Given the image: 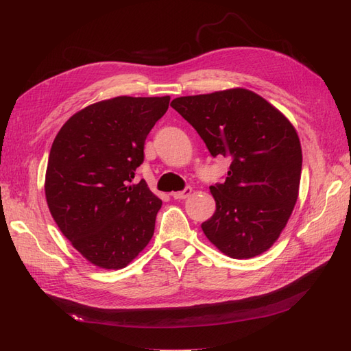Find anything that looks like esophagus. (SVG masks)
<instances>
[{"mask_svg": "<svg viewBox=\"0 0 351 351\" xmlns=\"http://www.w3.org/2000/svg\"><path fill=\"white\" fill-rule=\"evenodd\" d=\"M190 195H192V187H186L183 192H174V193H171V196L174 197V199H186V197H189Z\"/></svg>", "mask_w": 351, "mask_h": 351, "instance_id": "esophagus-1", "label": "esophagus"}]
</instances>
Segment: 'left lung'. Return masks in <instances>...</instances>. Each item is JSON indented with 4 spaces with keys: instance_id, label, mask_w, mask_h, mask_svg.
<instances>
[{
    "instance_id": "1",
    "label": "left lung",
    "mask_w": 351,
    "mask_h": 351,
    "mask_svg": "<svg viewBox=\"0 0 351 351\" xmlns=\"http://www.w3.org/2000/svg\"><path fill=\"white\" fill-rule=\"evenodd\" d=\"M171 107L195 127L212 156L231 159L226 182L210 186L217 210L202 224L205 236L232 259L267 252L299 197L302 146L294 125L244 88L180 97Z\"/></svg>"
}]
</instances>
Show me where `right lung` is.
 <instances>
[{
    "mask_svg": "<svg viewBox=\"0 0 351 351\" xmlns=\"http://www.w3.org/2000/svg\"><path fill=\"white\" fill-rule=\"evenodd\" d=\"M169 97H115L73 114L52 143L45 197L71 246L102 269L125 268L151 241L162 200L134 183Z\"/></svg>",
    "mask_w": 351,
    "mask_h": 351,
    "instance_id": "1",
    "label": "right lung"
}]
</instances>
